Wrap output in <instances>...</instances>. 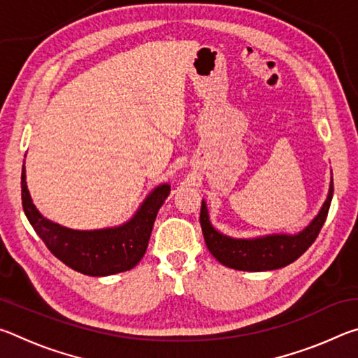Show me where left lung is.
Returning <instances> with one entry per match:
<instances>
[{
    "instance_id": "left-lung-1",
    "label": "left lung",
    "mask_w": 358,
    "mask_h": 358,
    "mask_svg": "<svg viewBox=\"0 0 358 358\" xmlns=\"http://www.w3.org/2000/svg\"><path fill=\"white\" fill-rule=\"evenodd\" d=\"M331 197L333 180L329 197H327L322 210L319 211V215L314 217V221L303 232L296 235H268V237L254 240L230 238L217 232L210 224L207 207L202 202L201 227L205 243H207L208 251L213 254V257L220 260L222 265L229 266V268L243 271L281 268V266H286L299 259L317 238L320 229H322L327 220V215H329Z\"/></svg>"
}]
</instances>
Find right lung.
Returning a JSON list of instances; mask_svg holds the SVG:
<instances>
[{
    "mask_svg": "<svg viewBox=\"0 0 358 358\" xmlns=\"http://www.w3.org/2000/svg\"><path fill=\"white\" fill-rule=\"evenodd\" d=\"M171 192L162 185L150 194L129 222L115 229L72 230L45 220L29 197L25 167L22 169V205L36 234L57 259L88 276H108L128 271L147 251L157 210Z\"/></svg>",
    "mask_w": 358,
    "mask_h": 358,
    "instance_id": "obj_1",
    "label": "right lung"
}]
</instances>
